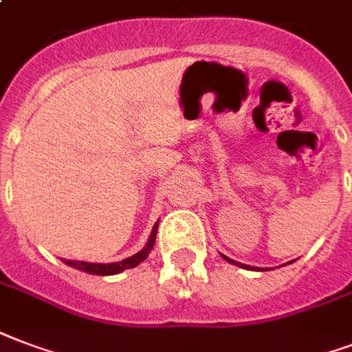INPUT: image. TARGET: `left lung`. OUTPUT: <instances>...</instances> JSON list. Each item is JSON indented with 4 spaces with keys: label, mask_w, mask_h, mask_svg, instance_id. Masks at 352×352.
<instances>
[{
    "label": "left lung",
    "mask_w": 352,
    "mask_h": 352,
    "mask_svg": "<svg viewBox=\"0 0 352 352\" xmlns=\"http://www.w3.org/2000/svg\"><path fill=\"white\" fill-rule=\"evenodd\" d=\"M223 258L226 261H228V263H234V265H239V267H243V269H254V267H250V265H245V263H239V261H234V260H230L228 256H224L223 254ZM256 269H258V267H256ZM258 271H260V269H258Z\"/></svg>",
    "instance_id": "obj_1"
}]
</instances>
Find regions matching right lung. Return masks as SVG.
I'll return each instance as SVG.
<instances>
[{
  "instance_id": "right-lung-1",
  "label": "right lung",
  "mask_w": 352,
  "mask_h": 352,
  "mask_svg": "<svg viewBox=\"0 0 352 352\" xmlns=\"http://www.w3.org/2000/svg\"><path fill=\"white\" fill-rule=\"evenodd\" d=\"M157 224L160 221L154 224V228H152V234L148 237L146 245L142 250H139L137 254L129 256L126 260L122 261H113V263H91V261H74V260H63L66 265L74 267V269H78V271H83V273L89 274H98V276H109V274H118L126 271V269H131V267H137L141 261H144L148 258V254L152 252V248H154L155 243V234H157Z\"/></svg>"
}]
</instances>
